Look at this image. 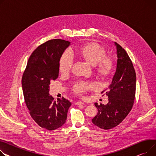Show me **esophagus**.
Masks as SVG:
<instances>
[{"mask_svg": "<svg viewBox=\"0 0 156 156\" xmlns=\"http://www.w3.org/2000/svg\"><path fill=\"white\" fill-rule=\"evenodd\" d=\"M75 105H85V103H83L81 101H76L75 102Z\"/></svg>", "mask_w": 156, "mask_h": 156, "instance_id": "esophagus-1", "label": "esophagus"}]
</instances>
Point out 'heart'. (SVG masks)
<instances>
[{
	"label": "heart",
	"mask_w": 156,
	"mask_h": 156,
	"mask_svg": "<svg viewBox=\"0 0 156 156\" xmlns=\"http://www.w3.org/2000/svg\"><path fill=\"white\" fill-rule=\"evenodd\" d=\"M75 53L84 58L93 65H97V69L100 74L103 76L108 75L113 67L110 59L105 58V50L100 45L95 43L88 44L83 46H77L75 48ZM75 60L73 51L66 49L59 59V69L63 73H68L72 68ZM97 85L94 82L80 81L75 85L73 91L78 95H82L87 91L95 88Z\"/></svg>",
	"instance_id": "heart-1"
}]
</instances>
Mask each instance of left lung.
I'll use <instances>...</instances> for the list:
<instances>
[{
    "mask_svg": "<svg viewBox=\"0 0 156 156\" xmlns=\"http://www.w3.org/2000/svg\"><path fill=\"white\" fill-rule=\"evenodd\" d=\"M117 53V64L112 83L106 91L108 97L107 105H95L97 115L92 119L98 127L108 130L115 127L124 120L132 108L136 88V74L132 62L126 50L115 43Z\"/></svg>",
    "mask_w": 156,
    "mask_h": 156,
    "instance_id": "left-lung-1",
    "label": "left lung"
}]
</instances>
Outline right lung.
<instances>
[{
    "instance_id": "obj_1",
    "label": "right lung",
    "mask_w": 156,
    "mask_h": 156,
    "mask_svg": "<svg viewBox=\"0 0 156 156\" xmlns=\"http://www.w3.org/2000/svg\"><path fill=\"white\" fill-rule=\"evenodd\" d=\"M70 42L55 39L38 46L31 54L22 78L26 105L33 120L48 130H55L66 122L71 103L49 95L51 81L58 78L59 59Z\"/></svg>"
}]
</instances>
